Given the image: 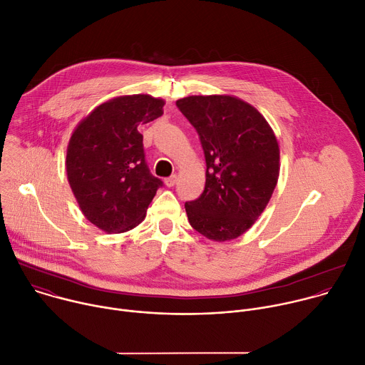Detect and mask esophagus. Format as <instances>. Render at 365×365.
<instances>
[{
  "label": "esophagus",
  "mask_w": 365,
  "mask_h": 365,
  "mask_svg": "<svg viewBox=\"0 0 365 365\" xmlns=\"http://www.w3.org/2000/svg\"><path fill=\"white\" fill-rule=\"evenodd\" d=\"M176 182H178V176H176V175H173V176H170V178L165 179V183H166V186H168V187L175 186V185H176Z\"/></svg>",
  "instance_id": "34e87169"
}]
</instances>
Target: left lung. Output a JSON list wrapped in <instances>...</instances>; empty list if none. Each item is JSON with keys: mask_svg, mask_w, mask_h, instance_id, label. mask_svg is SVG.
<instances>
[{"mask_svg": "<svg viewBox=\"0 0 365 365\" xmlns=\"http://www.w3.org/2000/svg\"><path fill=\"white\" fill-rule=\"evenodd\" d=\"M196 128L206 160L202 195L185 203L193 230L230 241L254 225L280 172L277 138L252 106L231 95H192L176 101Z\"/></svg>", "mask_w": 365, "mask_h": 365, "instance_id": "1", "label": "left lung"}]
</instances>
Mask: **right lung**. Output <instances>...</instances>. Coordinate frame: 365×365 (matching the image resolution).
I'll list each match as a JSON object with an SVG mask.
<instances>
[{
    "label": "right lung",
    "mask_w": 365,
    "mask_h": 365,
    "mask_svg": "<svg viewBox=\"0 0 365 365\" xmlns=\"http://www.w3.org/2000/svg\"><path fill=\"white\" fill-rule=\"evenodd\" d=\"M165 101L124 95L98 106L68 144L66 173L85 218L108 234L133 230L163 182L144 158L141 124L163 115Z\"/></svg>",
    "instance_id": "add662e5"
}]
</instances>
